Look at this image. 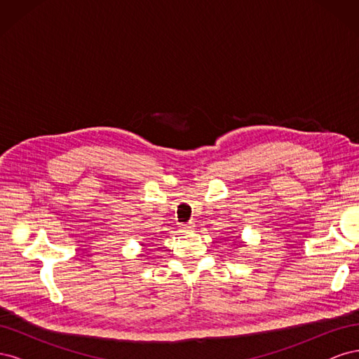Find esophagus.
I'll return each instance as SVG.
<instances>
[{
  "instance_id": "34e87169",
  "label": "esophagus",
  "mask_w": 359,
  "mask_h": 359,
  "mask_svg": "<svg viewBox=\"0 0 359 359\" xmlns=\"http://www.w3.org/2000/svg\"><path fill=\"white\" fill-rule=\"evenodd\" d=\"M193 231H194V224L193 223H184V224H181V232L190 233Z\"/></svg>"
}]
</instances>
